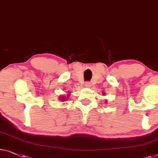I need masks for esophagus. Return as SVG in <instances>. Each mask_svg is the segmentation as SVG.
Masks as SVG:
<instances>
[{
  "mask_svg": "<svg viewBox=\"0 0 158 158\" xmlns=\"http://www.w3.org/2000/svg\"><path fill=\"white\" fill-rule=\"evenodd\" d=\"M90 86H91V84L89 83V82H86V83H85V86L89 87Z\"/></svg>",
  "mask_w": 158,
  "mask_h": 158,
  "instance_id": "obj_1",
  "label": "esophagus"
}]
</instances>
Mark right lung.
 <instances>
[{
  "label": "right lung",
  "mask_w": 158,
  "mask_h": 158,
  "mask_svg": "<svg viewBox=\"0 0 158 158\" xmlns=\"http://www.w3.org/2000/svg\"><path fill=\"white\" fill-rule=\"evenodd\" d=\"M69 95H70V94H67V96H69ZM60 99H61L62 101H64V100H65L64 96H62V97H60Z\"/></svg>",
  "instance_id": "add662e5"
}]
</instances>
